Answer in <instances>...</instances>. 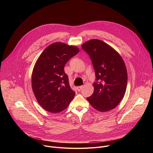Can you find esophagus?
Here are the masks:
<instances>
[{
  "mask_svg": "<svg viewBox=\"0 0 153 153\" xmlns=\"http://www.w3.org/2000/svg\"><path fill=\"white\" fill-rule=\"evenodd\" d=\"M83 86H77V90H78V91H80L81 89L83 88Z\"/></svg>",
  "mask_w": 153,
  "mask_h": 153,
  "instance_id": "34e87169",
  "label": "esophagus"
}]
</instances>
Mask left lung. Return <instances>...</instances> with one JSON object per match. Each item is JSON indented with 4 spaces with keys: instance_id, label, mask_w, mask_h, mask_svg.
Returning a JSON list of instances; mask_svg holds the SVG:
<instances>
[{
    "instance_id": "1",
    "label": "left lung",
    "mask_w": 153,
    "mask_h": 153,
    "mask_svg": "<svg viewBox=\"0 0 153 153\" xmlns=\"http://www.w3.org/2000/svg\"><path fill=\"white\" fill-rule=\"evenodd\" d=\"M82 48L91 57L97 81L93 83V94L86 99L99 111H110L126 92L128 75L125 62L116 50L100 40H90Z\"/></svg>"
}]
</instances>
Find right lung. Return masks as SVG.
Listing matches in <instances>:
<instances>
[{
    "mask_svg": "<svg viewBox=\"0 0 153 153\" xmlns=\"http://www.w3.org/2000/svg\"><path fill=\"white\" fill-rule=\"evenodd\" d=\"M79 49L63 42H55L39 56L31 75L33 93L39 105L46 111L57 113L65 110L75 93L69 84L64 66Z\"/></svg>",
    "mask_w": 153,
    "mask_h": 153,
    "instance_id": "obj_1",
    "label": "right lung"
}]
</instances>
